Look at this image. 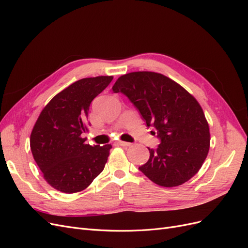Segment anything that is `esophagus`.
I'll return each mask as SVG.
<instances>
[{"instance_id":"obj_1","label":"esophagus","mask_w":248,"mask_h":248,"mask_svg":"<svg viewBox=\"0 0 248 248\" xmlns=\"http://www.w3.org/2000/svg\"><path fill=\"white\" fill-rule=\"evenodd\" d=\"M117 144L119 145V146H122V147H129L131 144L130 142H127V141H122V140H119Z\"/></svg>"}]
</instances>
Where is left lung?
I'll return each instance as SVG.
<instances>
[{"label":"left lung","instance_id":"left-lung-1","mask_svg":"<svg viewBox=\"0 0 248 248\" xmlns=\"http://www.w3.org/2000/svg\"><path fill=\"white\" fill-rule=\"evenodd\" d=\"M133 103L147 126L157 130L160 144L139 170L152 182L175 187L202 168L210 148L209 125L200 103L176 81L151 71L130 72L112 86Z\"/></svg>","mask_w":248,"mask_h":248}]
</instances>
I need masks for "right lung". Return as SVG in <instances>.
I'll use <instances>...</instances> for the list:
<instances>
[{
	"instance_id": "add662e5",
	"label": "right lung",
	"mask_w": 248,
	"mask_h": 248,
	"mask_svg": "<svg viewBox=\"0 0 248 248\" xmlns=\"http://www.w3.org/2000/svg\"><path fill=\"white\" fill-rule=\"evenodd\" d=\"M112 77L82 78L58 93L42 109L30 137L34 159L46 181L65 193L84 190L103 170L110 145L90 146L89 108Z\"/></svg>"
}]
</instances>
